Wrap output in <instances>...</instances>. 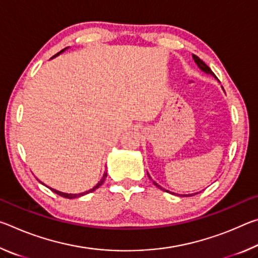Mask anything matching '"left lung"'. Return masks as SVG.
Here are the masks:
<instances>
[{"label":"left lung","instance_id":"1","mask_svg":"<svg viewBox=\"0 0 258 258\" xmlns=\"http://www.w3.org/2000/svg\"><path fill=\"white\" fill-rule=\"evenodd\" d=\"M192 58H194V60H195V62L196 63H197L198 64V67L200 68V69H202V71L204 72V73H206V74H209V75H212V76H214V77H215L216 78V76L215 75H214V73L212 72V69L211 68H209L208 66H207V64L206 63H205L204 62V61L202 60V59H199L198 58V56L197 55H192ZM216 80H217V78H216ZM148 176H149V178H151L150 177V175H149V174H148ZM152 183H154V184L157 186V187H159V189H161V190H163V191H166V192H169L168 190H165V189H163V187H161L159 184H158V183H156L155 181H152ZM197 194H198V192H197ZM183 196H195V194L194 195H183Z\"/></svg>","mask_w":258,"mask_h":258}]
</instances>
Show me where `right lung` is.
Here are the masks:
<instances>
[{"mask_svg": "<svg viewBox=\"0 0 258 258\" xmlns=\"http://www.w3.org/2000/svg\"><path fill=\"white\" fill-rule=\"evenodd\" d=\"M67 49V47H66ZM66 49H63V50H61L60 52H58V53H56L55 55H53L52 56V58H54V56H56V55H59L60 53H62V52L66 50ZM106 177H107V173H104L103 174V176H102V178L101 180H100V182L98 183L97 185H95L93 189H91V190H89V191H85V192H82V194H64V192H61V191H58V190H55V189H52V187H50V189L54 192V194H56V195H59V196H61V197H63V198H68V199H73V198H78V197H82V196H84V195H87V194H90V192H93L94 190H97L98 187L100 186V185H102V183L104 182V180H106Z\"/></svg>", "mask_w": 258, "mask_h": 258, "instance_id": "obj_1", "label": "right lung"}]
</instances>
